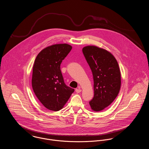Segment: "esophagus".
Here are the masks:
<instances>
[{"label":"esophagus","mask_w":149,"mask_h":149,"mask_svg":"<svg viewBox=\"0 0 149 149\" xmlns=\"http://www.w3.org/2000/svg\"><path fill=\"white\" fill-rule=\"evenodd\" d=\"M75 91H76V93H81V92L82 91V90H81L79 87H78V88H77L75 89Z\"/></svg>","instance_id":"obj_1"}]
</instances>
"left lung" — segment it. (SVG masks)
Returning a JSON list of instances; mask_svg holds the SVG:
<instances>
[{
    "mask_svg": "<svg viewBox=\"0 0 149 149\" xmlns=\"http://www.w3.org/2000/svg\"><path fill=\"white\" fill-rule=\"evenodd\" d=\"M82 52L94 80V95L89 104L92 110L99 111L118 96L121 84L119 67L114 56L106 50L88 46L83 47Z\"/></svg>",
    "mask_w": 149,
    "mask_h": 149,
    "instance_id": "left-lung-1",
    "label": "left lung"
}]
</instances>
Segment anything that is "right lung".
Here are the masks:
<instances>
[{
	"mask_svg": "<svg viewBox=\"0 0 149 149\" xmlns=\"http://www.w3.org/2000/svg\"><path fill=\"white\" fill-rule=\"evenodd\" d=\"M71 49L67 44L52 45L42 50L34 62V93L42 104L52 111L61 110L74 91L65 84L61 70L62 61Z\"/></svg>",
	"mask_w": 149,
	"mask_h": 149,
	"instance_id": "1",
	"label": "right lung"
}]
</instances>
